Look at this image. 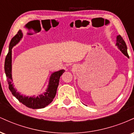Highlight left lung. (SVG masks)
Here are the masks:
<instances>
[{
    "mask_svg": "<svg viewBox=\"0 0 134 134\" xmlns=\"http://www.w3.org/2000/svg\"><path fill=\"white\" fill-rule=\"evenodd\" d=\"M116 46H117L118 48L122 52L123 54L125 55L127 57L129 58L128 53H127V45H126L125 41L124 40V39H123L120 35H118V36H116Z\"/></svg>",
    "mask_w": 134,
    "mask_h": 134,
    "instance_id": "1",
    "label": "left lung"
}]
</instances>
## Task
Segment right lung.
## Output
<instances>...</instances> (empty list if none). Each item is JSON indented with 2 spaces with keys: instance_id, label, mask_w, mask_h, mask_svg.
<instances>
[{
  "instance_id": "add662e5",
  "label": "right lung",
  "mask_w": 134,
  "mask_h": 134,
  "mask_svg": "<svg viewBox=\"0 0 134 134\" xmlns=\"http://www.w3.org/2000/svg\"><path fill=\"white\" fill-rule=\"evenodd\" d=\"M23 34L22 31L19 30L15 36L12 38L9 47V52L5 57L4 70L7 77V81L9 84V90L11 91L14 96H15L19 101L23 103L26 107L32 109L43 108L49 104L51 103L54 99L57 93V90L59 83V80L62 74L65 72V70L62 69L58 71L53 72L50 77L48 85L45 92L43 94L35 96H23L14 87L12 77V49L16 46L20 40L22 39Z\"/></svg>"
}]
</instances>
